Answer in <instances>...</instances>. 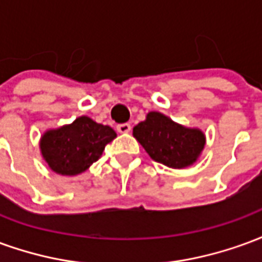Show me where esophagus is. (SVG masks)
<instances>
[{
	"label": "esophagus",
	"instance_id": "obj_1",
	"mask_svg": "<svg viewBox=\"0 0 262 262\" xmlns=\"http://www.w3.org/2000/svg\"><path fill=\"white\" fill-rule=\"evenodd\" d=\"M130 123H120V125L116 126V130L119 132V133H127V132H130Z\"/></svg>",
	"mask_w": 262,
	"mask_h": 262
}]
</instances>
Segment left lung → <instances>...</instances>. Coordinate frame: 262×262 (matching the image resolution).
Masks as SVG:
<instances>
[{
    "instance_id": "8db88e82",
    "label": "left lung",
    "mask_w": 262,
    "mask_h": 262,
    "mask_svg": "<svg viewBox=\"0 0 262 262\" xmlns=\"http://www.w3.org/2000/svg\"><path fill=\"white\" fill-rule=\"evenodd\" d=\"M133 136L154 161L172 168L193 164L205 146L202 132L178 125L160 112H150L135 126Z\"/></svg>"
}]
</instances>
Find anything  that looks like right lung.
Wrapping results in <instances>:
<instances>
[{"instance_id": "right-lung-1", "label": "right lung", "mask_w": 262, "mask_h": 262, "mask_svg": "<svg viewBox=\"0 0 262 262\" xmlns=\"http://www.w3.org/2000/svg\"><path fill=\"white\" fill-rule=\"evenodd\" d=\"M115 137L116 133L111 126L81 116L71 125L46 132L40 140V150L54 172L77 176L98 161L105 146Z\"/></svg>"}]
</instances>
